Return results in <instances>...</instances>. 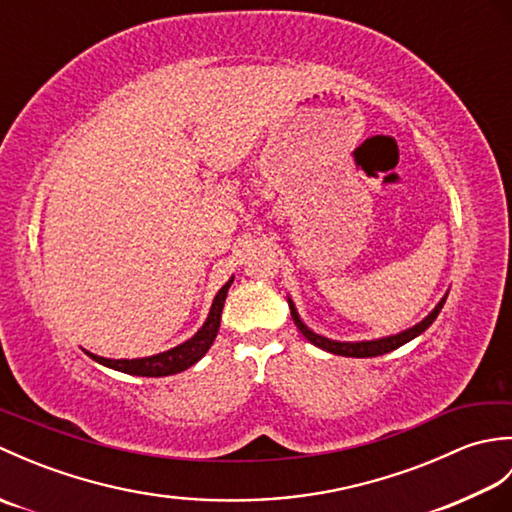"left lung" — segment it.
<instances>
[{"label": "left lung", "instance_id": "left-lung-1", "mask_svg": "<svg viewBox=\"0 0 512 512\" xmlns=\"http://www.w3.org/2000/svg\"><path fill=\"white\" fill-rule=\"evenodd\" d=\"M444 301H447V295H444L440 299V303L436 308H433L427 317H424L420 323L413 325V328L405 330V332H398V334H391V336H385V339H376V341H356V343H343V341H332V339H325V336L312 332L306 323L301 321L299 312L295 308V303H292V299H288V306H290V314H292V321H295V325L299 328V332L306 336V339L312 343L321 347V350L325 352H332V354H339V356H354V358H369V356H380V354H387L391 350H398L400 345L409 343L411 339H416V336H420L424 330L429 328V325L438 319V314L444 306Z\"/></svg>", "mask_w": 512, "mask_h": 512}]
</instances>
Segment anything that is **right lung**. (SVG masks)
Returning <instances> with one entry per match:
<instances>
[{
  "label": "right lung",
  "instance_id": "1",
  "mask_svg": "<svg viewBox=\"0 0 512 512\" xmlns=\"http://www.w3.org/2000/svg\"><path fill=\"white\" fill-rule=\"evenodd\" d=\"M233 279H228L226 284L217 292L213 299V306L209 317H206L202 328L195 332L189 341H184L178 347H171L167 352H160L154 356H145V358H103L96 356L92 352H85L90 358H94L96 363H101L110 369H116V372H125L132 376H149V378H158V376H171L184 372L191 365H195L200 358L209 352V347L213 345L217 330H220V321H222V308L226 301V292L231 288Z\"/></svg>",
  "mask_w": 512,
  "mask_h": 512
}]
</instances>
